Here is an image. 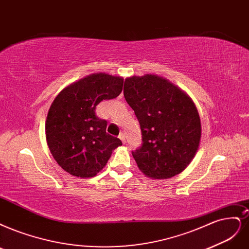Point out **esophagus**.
Returning a JSON list of instances; mask_svg holds the SVG:
<instances>
[{
  "mask_svg": "<svg viewBox=\"0 0 249 249\" xmlns=\"http://www.w3.org/2000/svg\"><path fill=\"white\" fill-rule=\"evenodd\" d=\"M119 139L122 141V142H123V143H126V137H125V134H124V133H120V135H119Z\"/></svg>",
  "mask_w": 249,
  "mask_h": 249,
  "instance_id": "esophagus-1",
  "label": "esophagus"
}]
</instances>
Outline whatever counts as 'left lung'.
I'll return each instance as SVG.
<instances>
[{
    "mask_svg": "<svg viewBox=\"0 0 249 249\" xmlns=\"http://www.w3.org/2000/svg\"><path fill=\"white\" fill-rule=\"evenodd\" d=\"M124 97L141 125L142 144L132 152L141 171L154 179H166L185 170L201 139L194 101L167 79L153 73L126 78Z\"/></svg>",
    "mask_w": 249,
    "mask_h": 249,
    "instance_id": "obj_1",
    "label": "left lung"
}]
</instances>
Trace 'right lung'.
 I'll return each mask as SVG.
<instances>
[{"mask_svg":"<svg viewBox=\"0 0 249 249\" xmlns=\"http://www.w3.org/2000/svg\"><path fill=\"white\" fill-rule=\"evenodd\" d=\"M124 79L94 72L71 83L55 97L45 123L46 140L54 160L73 177H95L113 151L122 145L107 133V122L95 115L104 99L116 98Z\"/></svg>","mask_w":249,"mask_h":249,"instance_id":"right-lung-1","label":"right lung"}]
</instances>
